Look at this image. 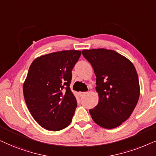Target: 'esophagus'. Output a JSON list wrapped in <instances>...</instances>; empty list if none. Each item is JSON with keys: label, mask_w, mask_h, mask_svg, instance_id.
Returning <instances> with one entry per match:
<instances>
[{"label": "esophagus", "mask_w": 156, "mask_h": 156, "mask_svg": "<svg viewBox=\"0 0 156 156\" xmlns=\"http://www.w3.org/2000/svg\"><path fill=\"white\" fill-rule=\"evenodd\" d=\"M86 92H79L78 93V95H80V96H83L84 95H86Z\"/></svg>", "instance_id": "1"}]
</instances>
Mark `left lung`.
I'll return each instance as SVG.
<instances>
[{
  "label": "left lung",
  "instance_id": "8db88e82",
  "mask_svg": "<svg viewBox=\"0 0 156 156\" xmlns=\"http://www.w3.org/2000/svg\"><path fill=\"white\" fill-rule=\"evenodd\" d=\"M82 54L96 76L95 90L99 101L89 111L91 118L102 128H117L130 117L140 96L136 68L131 61L113 50H83Z\"/></svg>",
  "mask_w": 156,
  "mask_h": 156
}]
</instances>
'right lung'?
<instances>
[{
	"label": "right lung",
	"mask_w": 156,
	"mask_h": 156,
	"mask_svg": "<svg viewBox=\"0 0 156 156\" xmlns=\"http://www.w3.org/2000/svg\"><path fill=\"white\" fill-rule=\"evenodd\" d=\"M81 55L76 50L36 58L23 83L25 101L35 120L45 129L58 131L69 126L77 107L70 88L72 70Z\"/></svg>",
	"instance_id": "obj_1"
}]
</instances>
